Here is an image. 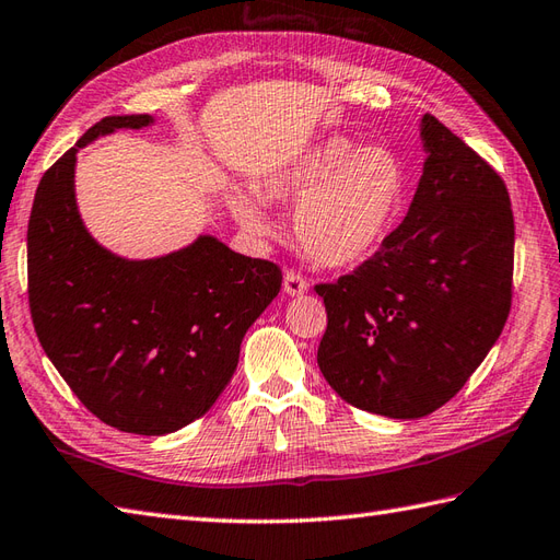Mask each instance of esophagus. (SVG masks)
<instances>
[{"instance_id": "esophagus-1", "label": "esophagus", "mask_w": 560, "mask_h": 560, "mask_svg": "<svg viewBox=\"0 0 560 560\" xmlns=\"http://www.w3.org/2000/svg\"><path fill=\"white\" fill-rule=\"evenodd\" d=\"M310 289V283L303 279V275H298L295 269H285L283 271V291L289 295H303Z\"/></svg>"}]
</instances>
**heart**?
<instances>
[{
	"mask_svg": "<svg viewBox=\"0 0 560 560\" xmlns=\"http://www.w3.org/2000/svg\"><path fill=\"white\" fill-rule=\"evenodd\" d=\"M408 176L388 148L358 150L331 138L301 160L271 172L259 198L269 205L298 202L293 233L301 248L324 267H355L372 257L394 231L406 202ZM233 219L253 238H267L265 207L248 192H231Z\"/></svg>",
	"mask_w": 560,
	"mask_h": 560,
	"instance_id": "1",
	"label": "heart"
}]
</instances>
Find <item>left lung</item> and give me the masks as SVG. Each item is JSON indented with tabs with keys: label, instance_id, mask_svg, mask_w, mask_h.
<instances>
[{
	"label": "left lung",
	"instance_id": "1",
	"mask_svg": "<svg viewBox=\"0 0 560 560\" xmlns=\"http://www.w3.org/2000/svg\"><path fill=\"white\" fill-rule=\"evenodd\" d=\"M424 172L400 226L315 291L317 365L350 406L415 420L456 396L497 343L513 298L515 224L503 178L424 114Z\"/></svg>",
	"mask_w": 560,
	"mask_h": 560
}]
</instances>
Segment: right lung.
<instances>
[{
	"mask_svg": "<svg viewBox=\"0 0 560 560\" xmlns=\"http://www.w3.org/2000/svg\"><path fill=\"white\" fill-rule=\"evenodd\" d=\"M152 116H104L51 164L28 221V303L51 365L83 406L128 434L162 436L214 406L241 341L281 289L269 259L214 236L154 259H124L78 214L75 152Z\"/></svg>",
	"mask_w": 560,
	"mask_h": 560,
	"instance_id": "right-lung-1",
	"label": "right lung"
}]
</instances>
